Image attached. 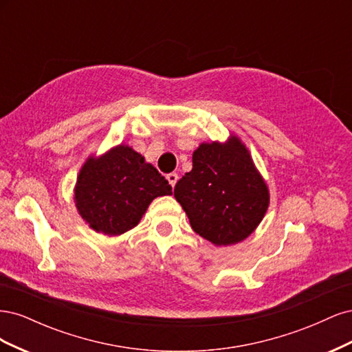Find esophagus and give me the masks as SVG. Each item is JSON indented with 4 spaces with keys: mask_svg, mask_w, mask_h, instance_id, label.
I'll list each match as a JSON object with an SVG mask.
<instances>
[{
    "mask_svg": "<svg viewBox=\"0 0 352 352\" xmlns=\"http://www.w3.org/2000/svg\"><path fill=\"white\" fill-rule=\"evenodd\" d=\"M167 180H168V184L175 188L176 182L179 180V176H177L176 173H168V175H167Z\"/></svg>",
    "mask_w": 352,
    "mask_h": 352,
    "instance_id": "34e87169",
    "label": "esophagus"
}]
</instances>
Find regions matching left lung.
Masks as SVG:
<instances>
[{"instance_id":"obj_1","label":"left lung","mask_w":352,"mask_h":352,"mask_svg":"<svg viewBox=\"0 0 352 352\" xmlns=\"http://www.w3.org/2000/svg\"><path fill=\"white\" fill-rule=\"evenodd\" d=\"M175 198L194 232L219 247L248 238L269 207L267 185L236 136L226 144H201Z\"/></svg>"}]
</instances>
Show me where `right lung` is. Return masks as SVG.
Segmentation results:
<instances>
[{
    "label": "right lung",
    "instance_id": "right-lung-1",
    "mask_svg": "<svg viewBox=\"0 0 352 352\" xmlns=\"http://www.w3.org/2000/svg\"><path fill=\"white\" fill-rule=\"evenodd\" d=\"M172 195L158 170L131 146L119 145L80 168L74 201L82 219L104 235H122L140 223L151 201Z\"/></svg>",
    "mask_w": 352,
    "mask_h": 352
}]
</instances>
